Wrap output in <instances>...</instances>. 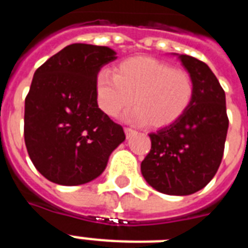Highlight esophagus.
Listing matches in <instances>:
<instances>
[{
    "label": "esophagus",
    "mask_w": 248,
    "mask_h": 248,
    "mask_svg": "<svg viewBox=\"0 0 248 248\" xmlns=\"http://www.w3.org/2000/svg\"><path fill=\"white\" fill-rule=\"evenodd\" d=\"M124 134H126V136H127V138H131L132 135H135L136 131H135V130H134V128L126 127V128H124Z\"/></svg>",
    "instance_id": "34e87169"
}]
</instances>
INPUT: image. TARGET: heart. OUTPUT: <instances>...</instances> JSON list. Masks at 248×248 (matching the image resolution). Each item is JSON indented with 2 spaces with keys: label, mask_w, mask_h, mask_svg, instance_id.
Wrapping results in <instances>:
<instances>
[{
  "label": "heart",
  "mask_w": 248,
  "mask_h": 248,
  "mask_svg": "<svg viewBox=\"0 0 248 248\" xmlns=\"http://www.w3.org/2000/svg\"><path fill=\"white\" fill-rule=\"evenodd\" d=\"M194 83L188 72L149 56L122 62L114 76H96V96L101 110L110 117L135 103L127 118L162 128L175 124L188 110Z\"/></svg>",
  "instance_id": "b5f03b06"
}]
</instances>
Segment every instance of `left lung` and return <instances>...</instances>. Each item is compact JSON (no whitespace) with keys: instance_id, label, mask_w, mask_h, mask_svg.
Returning a JSON list of instances; mask_svg holds the SVG:
<instances>
[{"instance_id":"obj_1","label":"left lung","mask_w":248,"mask_h":248,"mask_svg":"<svg viewBox=\"0 0 248 248\" xmlns=\"http://www.w3.org/2000/svg\"><path fill=\"white\" fill-rule=\"evenodd\" d=\"M194 83L188 110L167 127L151 132V152L141 173L151 186L170 196H188L211 181L224 155L229 120L225 93L208 65L179 55Z\"/></svg>"}]
</instances>
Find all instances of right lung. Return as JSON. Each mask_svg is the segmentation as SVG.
<instances>
[{"label":"right lung","instance_id":"1","mask_svg":"<svg viewBox=\"0 0 248 248\" xmlns=\"http://www.w3.org/2000/svg\"><path fill=\"white\" fill-rule=\"evenodd\" d=\"M116 54L107 46L73 44L34 72L25 97L24 140L47 180L81 185L96 179L126 138L97 105L96 76Z\"/></svg>","mask_w":248,"mask_h":248}]
</instances>
